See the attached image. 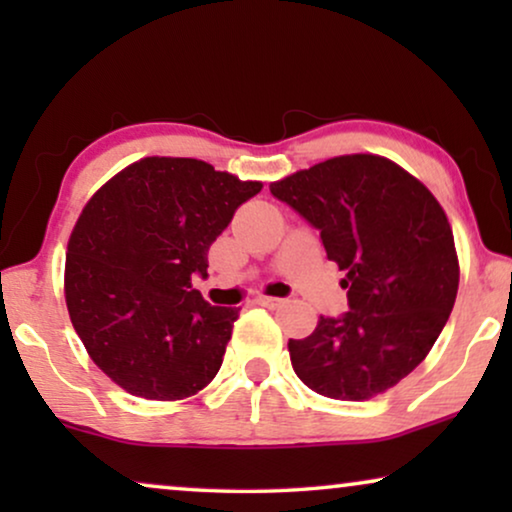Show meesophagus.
<instances>
[{"label":"esophagus","instance_id":"obj_1","mask_svg":"<svg viewBox=\"0 0 512 512\" xmlns=\"http://www.w3.org/2000/svg\"><path fill=\"white\" fill-rule=\"evenodd\" d=\"M256 305H263V307H279V305H282V298L258 296V298H256Z\"/></svg>","mask_w":512,"mask_h":512}]
</instances>
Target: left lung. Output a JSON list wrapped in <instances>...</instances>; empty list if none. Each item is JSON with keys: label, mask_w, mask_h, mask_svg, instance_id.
Returning <instances> with one entry per match:
<instances>
[{"label": "left lung", "mask_w": 512, "mask_h": 512, "mask_svg": "<svg viewBox=\"0 0 512 512\" xmlns=\"http://www.w3.org/2000/svg\"><path fill=\"white\" fill-rule=\"evenodd\" d=\"M270 193L319 228L328 261L345 270L349 312L289 340L296 375L335 401L396 387L431 352L457 300L459 256L436 195L373 153L328 158L272 181Z\"/></svg>", "instance_id": "1"}]
</instances>
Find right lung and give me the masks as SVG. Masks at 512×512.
<instances>
[{
    "instance_id": "obj_1",
    "label": "right lung",
    "mask_w": 512,
    "mask_h": 512,
    "mask_svg": "<svg viewBox=\"0 0 512 512\" xmlns=\"http://www.w3.org/2000/svg\"><path fill=\"white\" fill-rule=\"evenodd\" d=\"M205 160L149 156L114 174L69 235L65 300L95 366L132 396L181 401L219 373L240 307L193 289L235 209L261 191Z\"/></svg>"
}]
</instances>
